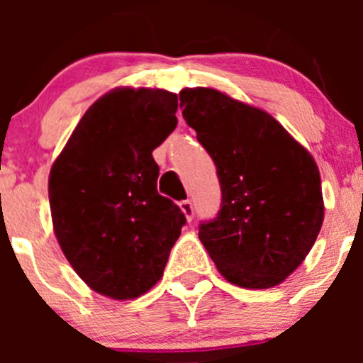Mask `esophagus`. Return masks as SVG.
Here are the masks:
<instances>
[{
	"mask_svg": "<svg viewBox=\"0 0 363 363\" xmlns=\"http://www.w3.org/2000/svg\"><path fill=\"white\" fill-rule=\"evenodd\" d=\"M179 207H181V211L184 212L186 219H188V221H191L193 216H195V208H193V203L189 202V200H182V202L179 203Z\"/></svg>",
	"mask_w": 363,
	"mask_h": 363,
	"instance_id": "obj_1",
	"label": "esophagus"
}]
</instances>
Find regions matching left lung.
I'll return each instance as SVG.
<instances>
[{"mask_svg": "<svg viewBox=\"0 0 363 363\" xmlns=\"http://www.w3.org/2000/svg\"><path fill=\"white\" fill-rule=\"evenodd\" d=\"M179 98L221 186L218 216L199 226L205 250L237 286L263 290L283 283L323 223L313 156L272 116L219 91L182 89Z\"/></svg>", "mask_w": 363, "mask_h": 363, "instance_id": "1", "label": "left lung"}]
</instances>
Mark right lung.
Segmentation results:
<instances>
[{
    "instance_id": "obj_1",
    "label": "right lung",
    "mask_w": 363,
    "mask_h": 363,
    "mask_svg": "<svg viewBox=\"0 0 363 363\" xmlns=\"http://www.w3.org/2000/svg\"><path fill=\"white\" fill-rule=\"evenodd\" d=\"M177 94L163 89L105 94L50 168L57 242L98 294L126 300L151 290L186 225L179 205L156 189L152 158L177 126Z\"/></svg>"
}]
</instances>
